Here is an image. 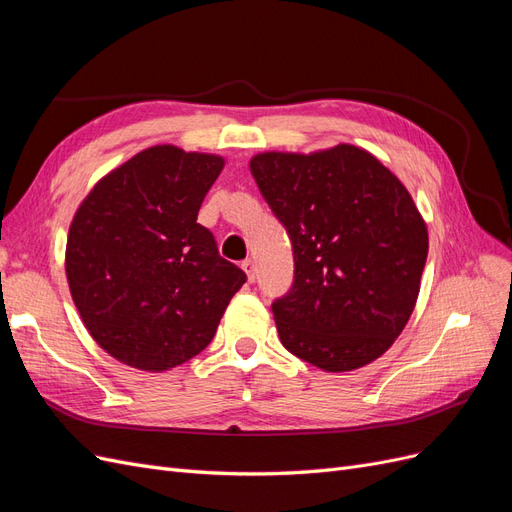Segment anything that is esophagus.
Listing matches in <instances>:
<instances>
[{"label": "esophagus", "mask_w": 512, "mask_h": 512, "mask_svg": "<svg viewBox=\"0 0 512 512\" xmlns=\"http://www.w3.org/2000/svg\"><path fill=\"white\" fill-rule=\"evenodd\" d=\"M241 269L245 271V275H248V281L252 284V281L256 279V267H254V260H252V258L243 260V262H241Z\"/></svg>", "instance_id": "1"}]
</instances>
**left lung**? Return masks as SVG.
Wrapping results in <instances>:
<instances>
[{"mask_svg": "<svg viewBox=\"0 0 512 512\" xmlns=\"http://www.w3.org/2000/svg\"><path fill=\"white\" fill-rule=\"evenodd\" d=\"M250 171L294 250V286L273 303L281 343L326 373L381 358L409 322L428 258L409 190L351 144L258 152Z\"/></svg>", "mask_w": 512, "mask_h": 512, "instance_id": "obj_1", "label": "left lung"}]
</instances>
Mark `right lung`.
Wrapping results in <instances>:
<instances>
[{
  "label": "right lung",
  "instance_id": "right-lung-1",
  "mask_svg": "<svg viewBox=\"0 0 512 512\" xmlns=\"http://www.w3.org/2000/svg\"><path fill=\"white\" fill-rule=\"evenodd\" d=\"M220 154L150 146L91 188L69 224L65 275L88 334L118 362L163 373L214 339L245 273L197 222Z\"/></svg>",
  "mask_w": 512,
  "mask_h": 512
}]
</instances>
